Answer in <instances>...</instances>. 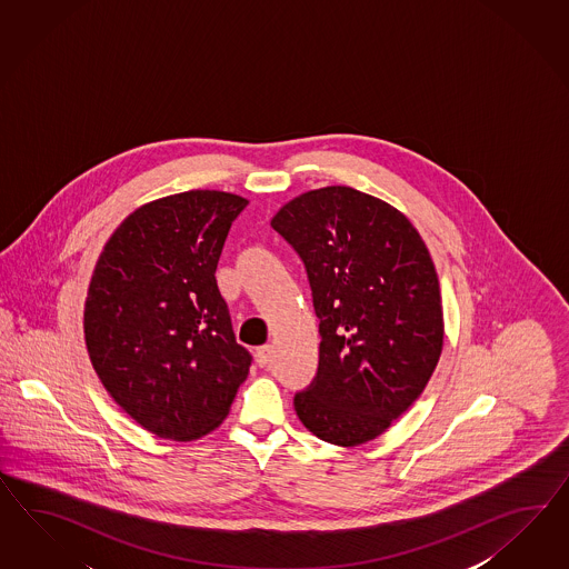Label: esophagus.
<instances>
[{
	"label": "esophagus",
	"mask_w": 569,
	"mask_h": 569,
	"mask_svg": "<svg viewBox=\"0 0 569 569\" xmlns=\"http://www.w3.org/2000/svg\"><path fill=\"white\" fill-rule=\"evenodd\" d=\"M271 356H273V346H261V348H257V362L261 365V367H267L269 362H271Z\"/></svg>",
	"instance_id": "esophagus-1"
}]
</instances>
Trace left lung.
<instances>
[{
  "mask_svg": "<svg viewBox=\"0 0 569 569\" xmlns=\"http://www.w3.org/2000/svg\"><path fill=\"white\" fill-rule=\"evenodd\" d=\"M271 228L305 262L321 321L319 369L293 396L296 415L327 443H367L418 400L441 356L429 250L398 209L348 186L300 194Z\"/></svg>",
  "mask_w": 569,
  "mask_h": 569,
  "instance_id": "1",
  "label": "left lung"
}]
</instances>
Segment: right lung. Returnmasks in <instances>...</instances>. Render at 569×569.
Segmentation results:
<instances>
[{
  "label": "right lung",
  "instance_id": "obj_1",
  "mask_svg": "<svg viewBox=\"0 0 569 569\" xmlns=\"http://www.w3.org/2000/svg\"><path fill=\"white\" fill-rule=\"evenodd\" d=\"M248 200L190 190L126 217L94 264L84 339L109 396L142 429L190 441L221 425L252 356L231 329L217 262Z\"/></svg>",
  "mask_w": 569,
  "mask_h": 569
}]
</instances>
